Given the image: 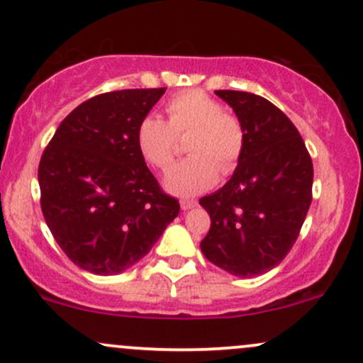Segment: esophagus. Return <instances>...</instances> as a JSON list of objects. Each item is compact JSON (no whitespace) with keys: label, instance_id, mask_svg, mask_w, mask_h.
Segmentation results:
<instances>
[{"label":"esophagus","instance_id":"obj_1","mask_svg":"<svg viewBox=\"0 0 363 363\" xmlns=\"http://www.w3.org/2000/svg\"><path fill=\"white\" fill-rule=\"evenodd\" d=\"M196 205H198V201H194V199H182V201H181V210L182 211L193 210Z\"/></svg>","mask_w":363,"mask_h":363}]
</instances>
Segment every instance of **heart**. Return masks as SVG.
Here are the masks:
<instances>
[{
    "label": "heart",
    "mask_w": 363,
    "mask_h": 363,
    "mask_svg": "<svg viewBox=\"0 0 363 363\" xmlns=\"http://www.w3.org/2000/svg\"><path fill=\"white\" fill-rule=\"evenodd\" d=\"M167 123L155 114L140 119L135 145L141 158L155 169H167L174 160L177 136L189 131L187 152L193 153L169 170L165 189L177 196H193L210 189L218 174L234 172L245 147L240 119L223 111L222 104L201 90H186L165 102Z\"/></svg>",
    "instance_id": "b5f03b06"
}]
</instances>
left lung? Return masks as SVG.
<instances>
[{"label": "left lung", "mask_w": 363, "mask_h": 363, "mask_svg": "<svg viewBox=\"0 0 363 363\" xmlns=\"http://www.w3.org/2000/svg\"><path fill=\"white\" fill-rule=\"evenodd\" d=\"M215 94L242 123L245 147L230 181L199 199L211 218L201 251L227 273L251 278L280 264L297 240L314 169L301 133L277 106L249 91Z\"/></svg>", "instance_id": "1"}]
</instances>
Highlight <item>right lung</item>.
<instances>
[{
    "label": "right lung",
    "mask_w": 363,
    "mask_h": 363,
    "mask_svg": "<svg viewBox=\"0 0 363 363\" xmlns=\"http://www.w3.org/2000/svg\"><path fill=\"white\" fill-rule=\"evenodd\" d=\"M165 89L107 91L69 112L39 164L40 206L62 252L85 272L118 274L145 257L179 215L135 145Z\"/></svg>",
    "instance_id": "1"
}]
</instances>
